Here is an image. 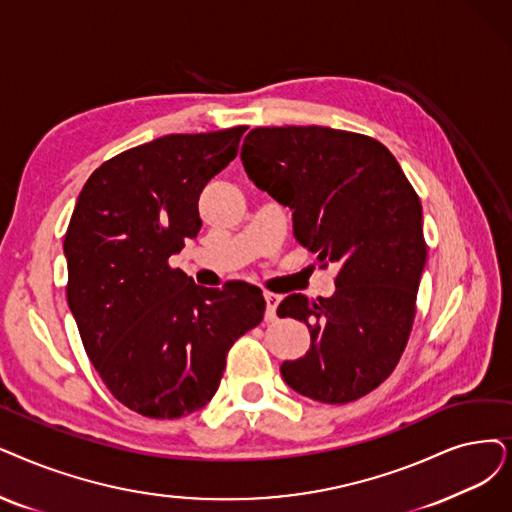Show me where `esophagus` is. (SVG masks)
<instances>
[{
  "instance_id": "esophagus-1",
  "label": "esophagus",
  "mask_w": 512,
  "mask_h": 512,
  "mask_svg": "<svg viewBox=\"0 0 512 512\" xmlns=\"http://www.w3.org/2000/svg\"><path fill=\"white\" fill-rule=\"evenodd\" d=\"M264 300H267V321H275L277 319V306L281 302V296L273 294V292H267V294H264Z\"/></svg>"
}]
</instances>
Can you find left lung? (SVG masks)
<instances>
[{"label": "left lung", "mask_w": 512, "mask_h": 512, "mask_svg": "<svg viewBox=\"0 0 512 512\" xmlns=\"http://www.w3.org/2000/svg\"><path fill=\"white\" fill-rule=\"evenodd\" d=\"M241 161L254 185L292 210L294 237L338 264L332 298H285L277 315L309 325L311 349L281 365L296 393L349 403L399 363L426 262L420 197L372 136L323 126L254 128Z\"/></svg>", "instance_id": "1"}]
</instances>
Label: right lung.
<instances>
[{"label": "right lung", "instance_id": "obj_1", "mask_svg": "<svg viewBox=\"0 0 512 512\" xmlns=\"http://www.w3.org/2000/svg\"><path fill=\"white\" fill-rule=\"evenodd\" d=\"M245 126L170 134L102 163L65 235L67 300L109 393L132 412L174 420L214 393L233 342L264 317L262 290L193 283L170 256L201 229L199 195L237 157Z\"/></svg>", "mask_w": 512, "mask_h": 512}]
</instances>
